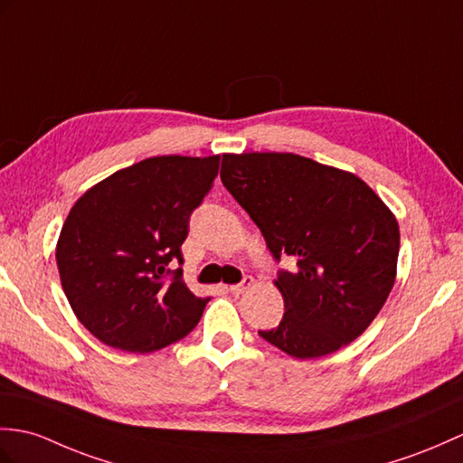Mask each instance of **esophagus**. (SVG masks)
Returning <instances> with one entry per match:
<instances>
[{
  "label": "esophagus",
  "instance_id": "esophagus-1",
  "mask_svg": "<svg viewBox=\"0 0 463 463\" xmlns=\"http://www.w3.org/2000/svg\"><path fill=\"white\" fill-rule=\"evenodd\" d=\"M252 286H254V278H252V276H246L241 284L229 286V292H231V294H236V296H239V294H244L246 289H250Z\"/></svg>",
  "mask_w": 463,
  "mask_h": 463
}]
</instances>
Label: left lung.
Segmentation results:
<instances>
[{
	"label": "left lung",
	"instance_id": "obj_1",
	"mask_svg": "<svg viewBox=\"0 0 463 463\" xmlns=\"http://www.w3.org/2000/svg\"><path fill=\"white\" fill-rule=\"evenodd\" d=\"M221 179L276 260H296L274 280L280 326L260 337L296 359L357 339L396 280L401 231L383 199L354 174L296 154H224Z\"/></svg>",
	"mask_w": 463,
	"mask_h": 463
}]
</instances>
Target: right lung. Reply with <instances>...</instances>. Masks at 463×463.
<instances>
[{
  "instance_id": "1",
  "label": "right lung",
  "mask_w": 463,
  "mask_h": 463,
  "mask_svg": "<svg viewBox=\"0 0 463 463\" xmlns=\"http://www.w3.org/2000/svg\"><path fill=\"white\" fill-rule=\"evenodd\" d=\"M221 156H157L74 203L57 242L61 284L80 324L114 349L152 353L199 324L209 298L183 280L181 244Z\"/></svg>"
}]
</instances>
